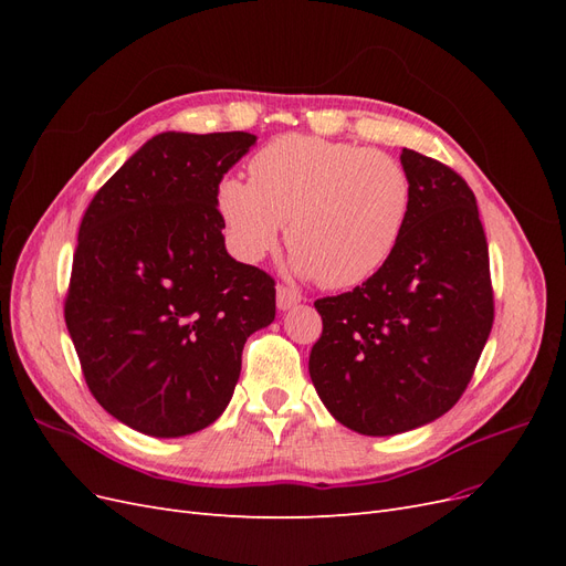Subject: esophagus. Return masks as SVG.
Returning a JSON list of instances; mask_svg holds the SVG:
<instances>
[{
  "instance_id": "esophagus-1",
  "label": "esophagus",
  "mask_w": 566,
  "mask_h": 566,
  "mask_svg": "<svg viewBox=\"0 0 566 566\" xmlns=\"http://www.w3.org/2000/svg\"><path fill=\"white\" fill-rule=\"evenodd\" d=\"M302 302V293L300 290H295L293 285H279L276 287V304H279V310L281 312H287V310H293L295 304H300Z\"/></svg>"
}]
</instances>
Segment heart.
Listing matches in <instances>:
<instances>
[{
    "label": "heart",
    "mask_w": 566,
    "mask_h": 566,
    "mask_svg": "<svg viewBox=\"0 0 566 566\" xmlns=\"http://www.w3.org/2000/svg\"><path fill=\"white\" fill-rule=\"evenodd\" d=\"M250 181L224 177L214 208L229 250L260 262L287 248L304 276L345 290L370 281L397 252L413 210V181L385 150L285 134L248 163Z\"/></svg>",
    "instance_id": "heart-1"
}]
</instances>
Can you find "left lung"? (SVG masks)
I'll use <instances>...</instances> for the list:
<instances>
[{
    "instance_id": "1",
    "label": "left lung",
    "mask_w": 566,
    "mask_h": 566,
    "mask_svg": "<svg viewBox=\"0 0 566 566\" xmlns=\"http://www.w3.org/2000/svg\"><path fill=\"white\" fill-rule=\"evenodd\" d=\"M413 210L387 266L316 300L310 375L333 418L368 437L416 430L468 389L493 325L489 245L455 169L403 148Z\"/></svg>"
}]
</instances>
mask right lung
<instances>
[{"label":"right lung","instance_id":"right-lung-1","mask_svg":"<svg viewBox=\"0 0 566 566\" xmlns=\"http://www.w3.org/2000/svg\"><path fill=\"white\" fill-rule=\"evenodd\" d=\"M248 132L153 136L82 217L67 333L94 399L150 437H186L231 401L245 339L276 316V281L235 262L217 184Z\"/></svg>","mask_w":566,"mask_h":566}]
</instances>
